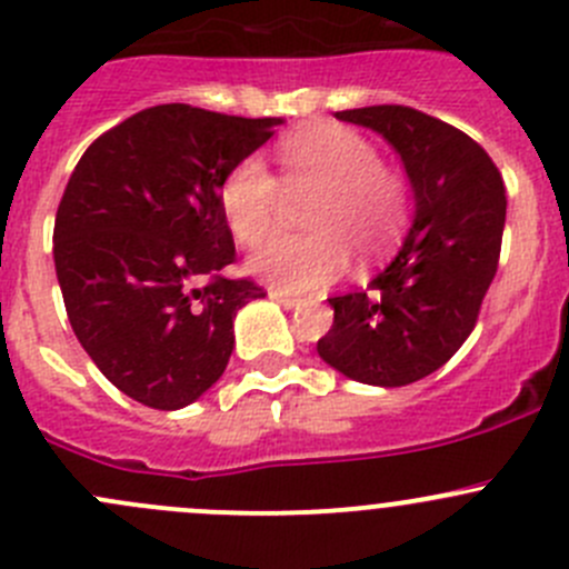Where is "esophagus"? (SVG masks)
<instances>
[{
  "label": "esophagus",
  "instance_id": "34e87169",
  "mask_svg": "<svg viewBox=\"0 0 569 569\" xmlns=\"http://www.w3.org/2000/svg\"><path fill=\"white\" fill-rule=\"evenodd\" d=\"M269 297H272V300H278L283 308H297V306H302L300 297L289 295V291H283V289H269Z\"/></svg>",
  "mask_w": 569,
  "mask_h": 569
}]
</instances>
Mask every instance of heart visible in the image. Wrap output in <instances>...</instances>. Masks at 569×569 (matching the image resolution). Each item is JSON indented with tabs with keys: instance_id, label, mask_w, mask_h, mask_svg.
<instances>
[{
	"instance_id": "obj_1",
	"label": "heart",
	"mask_w": 569,
	"mask_h": 569,
	"mask_svg": "<svg viewBox=\"0 0 569 569\" xmlns=\"http://www.w3.org/2000/svg\"><path fill=\"white\" fill-rule=\"evenodd\" d=\"M279 183L258 156L244 158L222 183V211L236 239L256 247L271 234L284 200L313 196L308 237H279L258 247L250 269L286 291H319L333 283L350 250L375 256L400 236L408 217V186L383 167L378 147L345 124H319L286 138L278 150ZM286 193L290 196L284 197Z\"/></svg>"
}]
</instances>
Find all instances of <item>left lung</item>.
<instances>
[{
	"mask_svg": "<svg viewBox=\"0 0 569 569\" xmlns=\"http://www.w3.org/2000/svg\"><path fill=\"white\" fill-rule=\"evenodd\" d=\"M380 132L413 191V224L395 261L363 291L330 297L333 325L317 341L325 363L369 386L437 372L472 333L498 272L506 186L467 132L406 104L339 110Z\"/></svg>",
	"mask_w": 569,
	"mask_h": 569,
	"instance_id": "left-lung-1",
	"label": "left lung"
}]
</instances>
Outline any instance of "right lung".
<instances>
[{
	"label": "right lung",
	"mask_w": 569,
	"mask_h": 569,
	"mask_svg": "<svg viewBox=\"0 0 569 569\" xmlns=\"http://www.w3.org/2000/svg\"><path fill=\"white\" fill-rule=\"evenodd\" d=\"M278 124L156 104L102 132L71 172L52 250L66 313L99 372L141 406L178 411L211 389L236 311L267 295L222 278L236 244L219 194Z\"/></svg>",
	"instance_id": "1"
}]
</instances>
